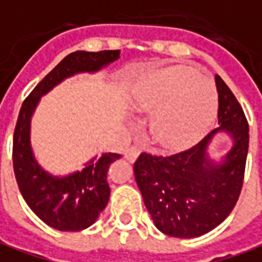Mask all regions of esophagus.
I'll use <instances>...</instances> for the list:
<instances>
[{
  "mask_svg": "<svg viewBox=\"0 0 262 262\" xmlns=\"http://www.w3.org/2000/svg\"><path fill=\"white\" fill-rule=\"evenodd\" d=\"M139 155H140V150H139V147H136V146H130V147H127V149L125 150L126 160H129L130 163L135 162Z\"/></svg>",
  "mask_w": 262,
  "mask_h": 262,
  "instance_id": "esophagus-1",
  "label": "esophagus"
}]
</instances>
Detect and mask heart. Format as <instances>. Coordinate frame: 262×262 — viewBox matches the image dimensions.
Masks as SVG:
<instances>
[{"label":"heart","instance_id":"heart-1","mask_svg":"<svg viewBox=\"0 0 262 262\" xmlns=\"http://www.w3.org/2000/svg\"><path fill=\"white\" fill-rule=\"evenodd\" d=\"M133 106L153 115L150 133L164 149L180 150L199 142L219 111V95L194 68L169 67L153 71L137 83Z\"/></svg>","mask_w":262,"mask_h":262}]
</instances>
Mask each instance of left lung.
Returning a JSON list of instances; mask_svg holds the SVG:
<instances>
[{"mask_svg": "<svg viewBox=\"0 0 262 262\" xmlns=\"http://www.w3.org/2000/svg\"><path fill=\"white\" fill-rule=\"evenodd\" d=\"M219 125L191 149L173 156L142 153L135 163V179L155 226L170 237L193 238L211 231L233 211L243 187L248 123L230 88L215 75ZM219 133L232 139L220 159L209 156Z\"/></svg>", "mask_w": 262, "mask_h": 262, "instance_id": "obj_1", "label": "left lung"}]
</instances>
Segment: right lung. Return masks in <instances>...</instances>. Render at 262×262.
Masks as SVG:
<instances>
[{
	"mask_svg": "<svg viewBox=\"0 0 262 262\" xmlns=\"http://www.w3.org/2000/svg\"><path fill=\"white\" fill-rule=\"evenodd\" d=\"M120 51L69 54L36 85L21 106L12 142L16 183L28 207L55 230L80 231L98 220L111 195L107 170L120 155L103 153L92 157L82 170L55 176L36 160L31 144V120L42 96L62 80L78 74H96L118 61Z\"/></svg>",
	"mask_w": 262,
	"mask_h": 262,
	"instance_id": "1",
	"label": "right lung"
}]
</instances>
